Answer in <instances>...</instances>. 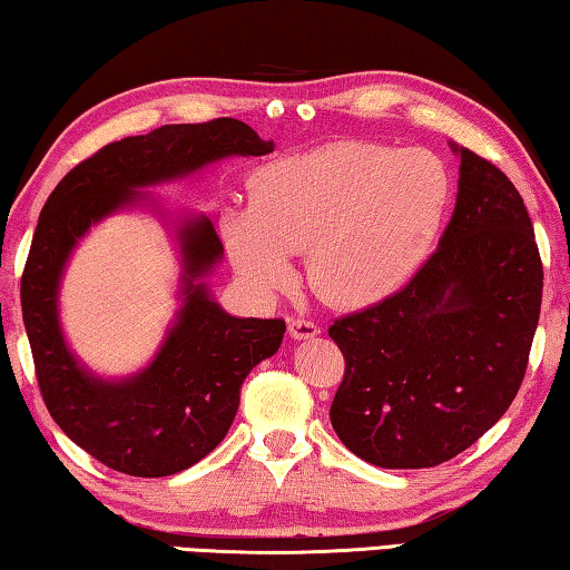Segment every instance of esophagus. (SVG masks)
<instances>
[{
	"instance_id": "obj_1",
	"label": "esophagus",
	"mask_w": 570,
	"mask_h": 570,
	"mask_svg": "<svg viewBox=\"0 0 570 570\" xmlns=\"http://www.w3.org/2000/svg\"><path fill=\"white\" fill-rule=\"evenodd\" d=\"M287 331H291V336L297 341H308L321 334V328L315 326L313 321H305V318H293L287 323Z\"/></svg>"
}]
</instances>
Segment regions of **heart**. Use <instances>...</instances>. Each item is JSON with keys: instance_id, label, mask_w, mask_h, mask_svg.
<instances>
[{"instance_id": "heart-1", "label": "heart", "mask_w": 570, "mask_h": 570, "mask_svg": "<svg viewBox=\"0 0 570 570\" xmlns=\"http://www.w3.org/2000/svg\"><path fill=\"white\" fill-rule=\"evenodd\" d=\"M249 194L222 208L236 273L277 293L293 279V255L308 252L315 291L362 308L413 275L449 206L451 175L417 147L336 142L265 165Z\"/></svg>"}]
</instances>
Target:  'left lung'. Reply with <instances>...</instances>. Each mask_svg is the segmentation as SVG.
Returning <instances> with one entry per match:
<instances>
[{"label":"left lung","instance_id":"left-lung-1","mask_svg":"<svg viewBox=\"0 0 570 570\" xmlns=\"http://www.w3.org/2000/svg\"><path fill=\"white\" fill-rule=\"evenodd\" d=\"M438 249L400 293L334 321L346 358L331 425L382 469H425L476 443L518 395L535 336L542 265L522 196L466 147Z\"/></svg>","mask_w":570,"mask_h":570}]
</instances>
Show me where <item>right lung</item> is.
Wrapping results in <instances>:
<instances>
[{
  "mask_svg": "<svg viewBox=\"0 0 570 570\" xmlns=\"http://www.w3.org/2000/svg\"><path fill=\"white\" fill-rule=\"evenodd\" d=\"M275 150L239 119L165 125L125 137L66 175L42 206L22 273V318L48 413L76 445L129 476H170L208 456L229 433L239 390L283 344L285 321L239 318L208 285L224 247L206 214L170 212L147 188L194 178L226 157ZM125 210L161 218L179 255V308L158 352L125 377L94 373L59 323V285L94 225Z\"/></svg>",
  "mask_w": 570,
  "mask_h": 570,
  "instance_id": "1",
  "label": "right lung"
}]
</instances>
